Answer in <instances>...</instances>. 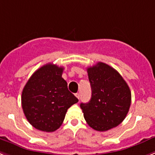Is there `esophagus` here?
<instances>
[{"instance_id":"obj_1","label":"esophagus","mask_w":155,"mask_h":155,"mask_svg":"<svg viewBox=\"0 0 155 155\" xmlns=\"http://www.w3.org/2000/svg\"><path fill=\"white\" fill-rule=\"evenodd\" d=\"M75 95H76V97H77L78 99H79V97H80V94H79V93H76V94H75Z\"/></svg>"}]
</instances>
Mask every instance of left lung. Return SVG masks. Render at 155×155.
<instances>
[{
    "label": "left lung",
    "instance_id": "1",
    "mask_svg": "<svg viewBox=\"0 0 155 155\" xmlns=\"http://www.w3.org/2000/svg\"><path fill=\"white\" fill-rule=\"evenodd\" d=\"M91 101L80 107L87 124L97 131H107L124 120L131 104V92L120 74L108 64L98 62L87 68Z\"/></svg>",
    "mask_w": 155,
    "mask_h": 155
}]
</instances>
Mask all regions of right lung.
Returning <instances> with one entry per match:
<instances>
[{"instance_id":"obj_1","label":"right lung","mask_w":155,"mask_h":155,"mask_svg":"<svg viewBox=\"0 0 155 155\" xmlns=\"http://www.w3.org/2000/svg\"><path fill=\"white\" fill-rule=\"evenodd\" d=\"M64 68L48 63L31 76L21 94V107L37 130L54 132L62 124L68 108L79 101L61 77Z\"/></svg>"}]
</instances>
